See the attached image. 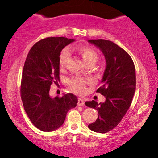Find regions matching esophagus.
I'll return each instance as SVG.
<instances>
[{
	"instance_id": "obj_1",
	"label": "esophagus",
	"mask_w": 158,
	"mask_h": 158,
	"mask_svg": "<svg viewBox=\"0 0 158 158\" xmlns=\"http://www.w3.org/2000/svg\"><path fill=\"white\" fill-rule=\"evenodd\" d=\"M77 105H78V106H85V101H84V100H83V98H80L78 99V102H77Z\"/></svg>"
}]
</instances>
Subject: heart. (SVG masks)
Returning a JSON list of instances; mask_svg holds the SVG:
<instances>
[{
  "label": "heart",
  "instance_id": "obj_1",
  "mask_svg": "<svg viewBox=\"0 0 158 158\" xmlns=\"http://www.w3.org/2000/svg\"><path fill=\"white\" fill-rule=\"evenodd\" d=\"M77 52L81 56L83 62L86 64H94L98 60V54L94 49L87 46L77 47ZM70 57V52L68 49H64L61 52L59 58V64L60 68H63L68 63L69 59ZM88 83L86 80L83 78H73L69 83L70 88L77 93H83L85 90V84Z\"/></svg>",
  "mask_w": 158,
  "mask_h": 158
}]
</instances>
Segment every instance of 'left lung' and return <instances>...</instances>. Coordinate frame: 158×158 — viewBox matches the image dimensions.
I'll return each mask as SVG.
<instances>
[{"label":"left lung","mask_w":158,"mask_h":158,"mask_svg":"<svg viewBox=\"0 0 158 158\" xmlns=\"http://www.w3.org/2000/svg\"><path fill=\"white\" fill-rule=\"evenodd\" d=\"M104 55L106 68L97 92L106 101H86L85 105L98 111L96 122L88 125L90 130L106 133L117 126L130 106L136 88V73L134 62L126 51L109 40H88Z\"/></svg>","instance_id":"8db88e82"}]
</instances>
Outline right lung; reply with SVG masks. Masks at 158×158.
<instances>
[{
    "label": "right lung",
    "instance_id": "right-lung-1",
    "mask_svg": "<svg viewBox=\"0 0 158 158\" xmlns=\"http://www.w3.org/2000/svg\"><path fill=\"white\" fill-rule=\"evenodd\" d=\"M73 39L48 37L36 42L26 59L21 83V97L32 124L43 131L56 130L63 124L69 110L77 103L71 93L61 98L49 95L52 83L60 81L61 51Z\"/></svg>",
    "mask_w": 158,
    "mask_h": 158
}]
</instances>
